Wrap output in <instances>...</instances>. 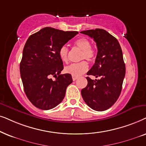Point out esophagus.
Instances as JSON below:
<instances>
[{
	"label": "esophagus",
	"instance_id": "1",
	"mask_svg": "<svg viewBox=\"0 0 146 146\" xmlns=\"http://www.w3.org/2000/svg\"><path fill=\"white\" fill-rule=\"evenodd\" d=\"M72 78H73V81H75V80H77V77H74V76L72 77Z\"/></svg>",
	"mask_w": 146,
	"mask_h": 146
}]
</instances>
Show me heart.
<instances>
[{"label":"heart","instance_id":"obj_1","mask_svg":"<svg viewBox=\"0 0 146 146\" xmlns=\"http://www.w3.org/2000/svg\"><path fill=\"white\" fill-rule=\"evenodd\" d=\"M75 46L79 49L82 50L81 55V59H85L88 61H92L96 59V50L91 46V42L88 39L85 38H81L75 40ZM59 55L61 61L65 63L68 61L69 55V48L66 45L61 46L59 48ZM88 69V65L85 61L80 62L78 63H73L67 66L64 69L66 73L71 75L72 76L79 77L81 75Z\"/></svg>","mask_w":146,"mask_h":146}]
</instances>
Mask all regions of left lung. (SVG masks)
I'll use <instances>...</instances> for the list:
<instances>
[{
  "instance_id": "8db88e82",
  "label": "left lung",
  "mask_w": 146,
  "mask_h": 146,
  "mask_svg": "<svg viewBox=\"0 0 146 146\" xmlns=\"http://www.w3.org/2000/svg\"><path fill=\"white\" fill-rule=\"evenodd\" d=\"M93 38L98 46L94 65L87 72L100 79L87 77V85L81 90L83 100L93 110L102 111L111 108L117 100L125 75L121 48L117 38L102 29L81 31Z\"/></svg>"
}]
</instances>
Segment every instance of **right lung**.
<instances>
[{
	"label": "right lung",
	"mask_w": 146,
	"mask_h": 146,
	"mask_svg": "<svg viewBox=\"0 0 146 146\" xmlns=\"http://www.w3.org/2000/svg\"><path fill=\"white\" fill-rule=\"evenodd\" d=\"M77 34V31L44 27L27 39L20 63L21 77L25 94L37 108L53 109L65 98L73 79L70 74H61L63 65L59 50Z\"/></svg>",
	"instance_id": "obj_1"
}]
</instances>
